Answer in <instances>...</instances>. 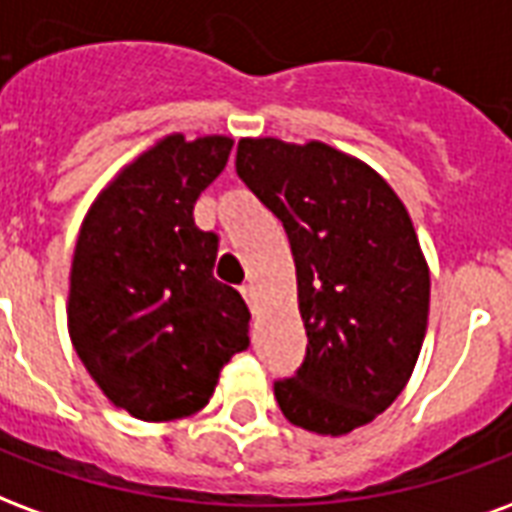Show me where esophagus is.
Here are the masks:
<instances>
[{"label": "esophagus", "instance_id": "34e87169", "mask_svg": "<svg viewBox=\"0 0 512 512\" xmlns=\"http://www.w3.org/2000/svg\"><path fill=\"white\" fill-rule=\"evenodd\" d=\"M240 292H242V297H245V302L251 305V311H253V313L259 311V305H256V289H253L251 283H248V286H242Z\"/></svg>", "mask_w": 512, "mask_h": 512}]
</instances>
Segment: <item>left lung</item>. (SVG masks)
<instances>
[{
  "mask_svg": "<svg viewBox=\"0 0 512 512\" xmlns=\"http://www.w3.org/2000/svg\"><path fill=\"white\" fill-rule=\"evenodd\" d=\"M237 174L297 267L308 349L275 401L305 431L349 434L401 395L423 346L431 275L412 218L371 166L322 141L242 138Z\"/></svg>",
  "mask_w": 512,
  "mask_h": 512,
  "instance_id": "left-lung-1",
  "label": "left lung"
}]
</instances>
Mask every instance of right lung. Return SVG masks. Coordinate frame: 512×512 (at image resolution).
<instances>
[{"instance_id":"add662e5","label":"right lung","mask_w":512,"mask_h":512,"mask_svg":"<svg viewBox=\"0 0 512 512\" xmlns=\"http://www.w3.org/2000/svg\"><path fill=\"white\" fill-rule=\"evenodd\" d=\"M231 144L166 136L119 171L78 231L70 341L108 401L147 423L207 406L223 365L251 343L248 305L212 275L218 234L193 220Z\"/></svg>"}]
</instances>
